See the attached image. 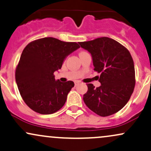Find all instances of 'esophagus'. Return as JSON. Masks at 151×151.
I'll return each instance as SVG.
<instances>
[{"label": "esophagus", "instance_id": "1", "mask_svg": "<svg viewBox=\"0 0 151 151\" xmlns=\"http://www.w3.org/2000/svg\"><path fill=\"white\" fill-rule=\"evenodd\" d=\"M78 84H79V81H75V86H76Z\"/></svg>", "mask_w": 151, "mask_h": 151}]
</instances>
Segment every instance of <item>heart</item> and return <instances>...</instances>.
<instances>
[{"instance_id":"b5f03b06","label":"heart","mask_w":151,"mask_h":151,"mask_svg":"<svg viewBox=\"0 0 151 151\" xmlns=\"http://www.w3.org/2000/svg\"><path fill=\"white\" fill-rule=\"evenodd\" d=\"M83 53H85V51H82V52H81L80 54H83Z\"/></svg>"}]
</instances>
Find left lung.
<instances>
[{
    "mask_svg": "<svg viewBox=\"0 0 151 151\" xmlns=\"http://www.w3.org/2000/svg\"><path fill=\"white\" fill-rule=\"evenodd\" d=\"M93 57L94 70L100 74L101 86L87 84L83 101L90 110L101 116L114 114L127 104L135 87V68L130 52L109 37L79 42ZM99 78V76H98Z\"/></svg>",
    "mask_w": 151,
    "mask_h": 151,
    "instance_id": "8db88e82",
    "label": "left lung"
}]
</instances>
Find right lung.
I'll use <instances>...</instances> for the list:
<instances>
[{
	"label": "right lung",
	"instance_id": "1",
	"mask_svg": "<svg viewBox=\"0 0 151 151\" xmlns=\"http://www.w3.org/2000/svg\"><path fill=\"white\" fill-rule=\"evenodd\" d=\"M78 48L76 42L54 37L39 39L26 46L16 67L15 81L21 97L30 109L41 114H51L64 105L74 83L56 81L54 73Z\"/></svg>",
	"mask_w": 151,
	"mask_h": 151
}]
</instances>
